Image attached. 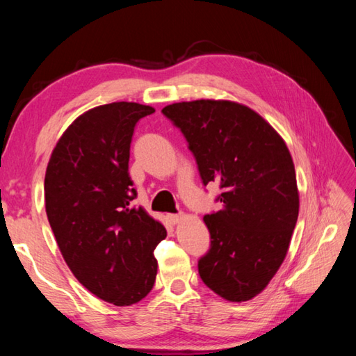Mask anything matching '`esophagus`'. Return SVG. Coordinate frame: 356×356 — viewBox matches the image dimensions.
Segmentation results:
<instances>
[{"label":"esophagus","instance_id":"34e87169","mask_svg":"<svg viewBox=\"0 0 356 356\" xmlns=\"http://www.w3.org/2000/svg\"><path fill=\"white\" fill-rule=\"evenodd\" d=\"M168 218H170V222H171V223L177 225V223L184 218V214H170V216H168Z\"/></svg>","mask_w":356,"mask_h":356}]
</instances>
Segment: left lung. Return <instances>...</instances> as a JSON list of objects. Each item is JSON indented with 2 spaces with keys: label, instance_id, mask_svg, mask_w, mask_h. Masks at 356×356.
I'll return each instance as SVG.
<instances>
[{
  "label": "left lung",
  "instance_id": "8db88e82",
  "mask_svg": "<svg viewBox=\"0 0 356 356\" xmlns=\"http://www.w3.org/2000/svg\"><path fill=\"white\" fill-rule=\"evenodd\" d=\"M162 113L185 136L203 185L222 190V209L203 217L211 246L199 275L225 300H251L282 266L298 218L289 149L259 113L237 102H177Z\"/></svg>",
  "mask_w": 356,
  "mask_h": 356
}]
</instances>
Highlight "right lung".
<instances>
[{
	"label": "right lung",
	"mask_w": 356,
	"mask_h": 356,
	"mask_svg": "<svg viewBox=\"0 0 356 356\" xmlns=\"http://www.w3.org/2000/svg\"><path fill=\"white\" fill-rule=\"evenodd\" d=\"M153 113L136 102L86 111L58 140L45 171V213L67 266L115 306H131L153 289V252L166 237L162 223L133 205L138 193L128 174L134 127Z\"/></svg>",
	"instance_id": "add662e5"
}]
</instances>
